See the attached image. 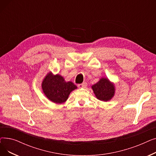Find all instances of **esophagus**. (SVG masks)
Wrapping results in <instances>:
<instances>
[{
	"label": "esophagus",
	"mask_w": 156,
	"mask_h": 156,
	"mask_svg": "<svg viewBox=\"0 0 156 156\" xmlns=\"http://www.w3.org/2000/svg\"><path fill=\"white\" fill-rule=\"evenodd\" d=\"M87 86V83H86V82H83V83H81V84H79V85H78V88H86V87Z\"/></svg>",
	"instance_id": "obj_1"
}]
</instances>
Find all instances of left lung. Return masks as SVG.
I'll use <instances>...</instances> for the list:
<instances>
[{
    "label": "left lung",
    "instance_id": "1",
    "mask_svg": "<svg viewBox=\"0 0 156 156\" xmlns=\"http://www.w3.org/2000/svg\"><path fill=\"white\" fill-rule=\"evenodd\" d=\"M93 91L98 99L107 102L110 101L115 94V87L105 78H102L98 82L92 86Z\"/></svg>",
    "mask_w": 156,
    "mask_h": 156
}]
</instances>
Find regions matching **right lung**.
I'll return each instance as SVG.
<instances>
[{
    "instance_id": "right-lung-1",
    "label": "right lung",
    "mask_w": 156,
    "mask_h": 156,
    "mask_svg": "<svg viewBox=\"0 0 156 156\" xmlns=\"http://www.w3.org/2000/svg\"><path fill=\"white\" fill-rule=\"evenodd\" d=\"M42 88L49 100L56 104H62L66 101L70 93L77 87L72 81H66L58 74L54 75L52 72H49L43 80Z\"/></svg>"
}]
</instances>
